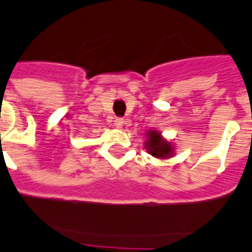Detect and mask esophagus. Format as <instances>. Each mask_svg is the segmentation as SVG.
I'll list each match as a JSON object with an SVG mask.
<instances>
[{"label": "esophagus", "instance_id": "1", "mask_svg": "<svg viewBox=\"0 0 252 252\" xmlns=\"http://www.w3.org/2000/svg\"><path fill=\"white\" fill-rule=\"evenodd\" d=\"M114 126H117V128H122V126H124V119L123 118H115Z\"/></svg>", "mask_w": 252, "mask_h": 252}]
</instances>
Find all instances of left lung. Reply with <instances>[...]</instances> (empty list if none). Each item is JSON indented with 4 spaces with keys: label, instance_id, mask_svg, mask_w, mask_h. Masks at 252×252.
I'll return each mask as SVG.
<instances>
[{
    "label": "left lung",
    "instance_id": "left-lung-1",
    "mask_svg": "<svg viewBox=\"0 0 252 252\" xmlns=\"http://www.w3.org/2000/svg\"><path fill=\"white\" fill-rule=\"evenodd\" d=\"M145 137H147V142L144 143V148L154 158L166 159L173 157V144L170 142H168V140L164 139L158 130H148L145 133Z\"/></svg>",
    "mask_w": 252,
    "mask_h": 252
}]
</instances>
